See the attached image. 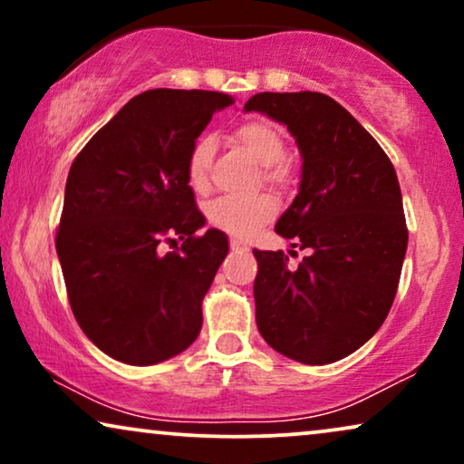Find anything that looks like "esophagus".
<instances>
[{"label": "esophagus", "instance_id": "obj_1", "mask_svg": "<svg viewBox=\"0 0 464 464\" xmlns=\"http://www.w3.org/2000/svg\"><path fill=\"white\" fill-rule=\"evenodd\" d=\"M230 249L232 251H246V245L240 243V240H237V238H232L230 240Z\"/></svg>", "mask_w": 464, "mask_h": 464}]
</instances>
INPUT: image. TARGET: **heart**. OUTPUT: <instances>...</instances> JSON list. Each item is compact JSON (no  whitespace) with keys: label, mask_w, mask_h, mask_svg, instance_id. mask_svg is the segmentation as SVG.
Returning a JSON list of instances; mask_svg holds the SVG:
<instances>
[{"label":"heart","mask_w":464,"mask_h":464,"mask_svg":"<svg viewBox=\"0 0 464 464\" xmlns=\"http://www.w3.org/2000/svg\"><path fill=\"white\" fill-rule=\"evenodd\" d=\"M234 141L243 148L257 164H262L264 181L272 188H287L291 181V164L285 160V137L272 122L249 120L234 130ZM213 160V139L200 137L192 145L186 162L188 186L196 194L208 189V170ZM276 200L268 194L249 200L218 198L207 207V221L218 230L237 238H249L257 227L275 218Z\"/></svg>","instance_id":"obj_1"}]
</instances>
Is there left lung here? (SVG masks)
<instances>
[{
    "label": "left lung",
    "instance_id": "obj_1",
    "mask_svg": "<svg viewBox=\"0 0 464 464\" xmlns=\"http://www.w3.org/2000/svg\"><path fill=\"white\" fill-rule=\"evenodd\" d=\"M245 111L266 113L295 137L300 192L275 230L310 249L295 270L283 251L253 249L257 329L285 357L334 363L378 332L395 300L408 249L395 167L327 94L259 92Z\"/></svg>",
    "mask_w": 464,
    "mask_h": 464
}]
</instances>
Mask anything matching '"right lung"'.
<instances>
[{
	"label": "right lung",
	"mask_w": 464,
	"mask_h": 464,
	"mask_svg": "<svg viewBox=\"0 0 464 464\" xmlns=\"http://www.w3.org/2000/svg\"><path fill=\"white\" fill-rule=\"evenodd\" d=\"M227 105L224 92L145 91L69 169L56 253L75 321L111 359L154 365L198 338L202 297L227 256V238L215 227L198 234L205 215L186 162L213 113ZM162 242L176 249L162 254Z\"/></svg>",
	"instance_id": "obj_1"
}]
</instances>
